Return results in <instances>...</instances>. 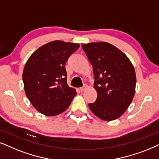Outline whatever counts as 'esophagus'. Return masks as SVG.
<instances>
[{
	"label": "esophagus",
	"mask_w": 159,
	"mask_h": 159,
	"mask_svg": "<svg viewBox=\"0 0 159 159\" xmlns=\"http://www.w3.org/2000/svg\"><path fill=\"white\" fill-rule=\"evenodd\" d=\"M86 89V86H85V85H84V86H83V87L80 88V90H81V92H84V90H85Z\"/></svg>",
	"instance_id": "esophagus-1"
}]
</instances>
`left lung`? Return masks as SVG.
<instances>
[{
    "label": "left lung",
    "instance_id": "left-lung-1",
    "mask_svg": "<svg viewBox=\"0 0 159 159\" xmlns=\"http://www.w3.org/2000/svg\"><path fill=\"white\" fill-rule=\"evenodd\" d=\"M82 48L92 64L95 102L89 103L92 113L100 119L111 121L119 118L130 106L135 94L136 73L125 54L111 44H83Z\"/></svg>",
    "mask_w": 159,
    "mask_h": 159
}]
</instances>
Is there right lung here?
I'll return each instance as SVG.
<instances>
[{
    "mask_svg": "<svg viewBox=\"0 0 159 159\" xmlns=\"http://www.w3.org/2000/svg\"><path fill=\"white\" fill-rule=\"evenodd\" d=\"M79 46L56 40L38 48L28 59L23 73L24 89L40 113L46 116L62 113L77 94L67 85L65 64Z\"/></svg>",
    "mask_w": 159,
    "mask_h": 159,
    "instance_id": "obj_1",
    "label": "right lung"
}]
</instances>
